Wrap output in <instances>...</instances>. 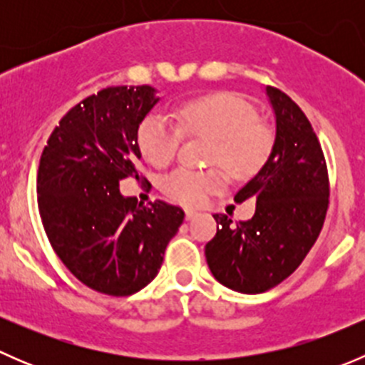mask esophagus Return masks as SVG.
I'll list each match as a JSON object with an SVG mask.
<instances>
[{
	"label": "esophagus",
	"mask_w": 365,
	"mask_h": 365,
	"mask_svg": "<svg viewBox=\"0 0 365 365\" xmlns=\"http://www.w3.org/2000/svg\"><path fill=\"white\" fill-rule=\"evenodd\" d=\"M197 217V212H194V210H185V219L187 220H192Z\"/></svg>",
	"instance_id": "esophagus-1"
}]
</instances>
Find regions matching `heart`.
I'll return each mask as SVG.
<instances>
[{
	"mask_svg": "<svg viewBox=\"0 0 365 365\" xmlns=\"http://www.w3.org/2000/svg\"><path fill=\"white\" fill-rule=\"evenodd\" d=\"M178 123L164 114H152L138 130L139 148L152 164L165 165L176 155L182 130L212 139L210 164H220L233 176L254 175L272 152V132L259 123L249 102L233 93H212L190 98L175 111ZM219 171L178 168L162 182V189L178 203L197 206L222 189Z\"/></svg>",
	"mask_w": 365,
	"mask_h": 365,
	"instance_id": "heart-1",
	"label": "heart"
}]
</instances>
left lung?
I'll return each instance as SVG.
<instances>
[{
  "mask_svg": "<svg viewBox=\"0 0 365 365\" xmlns=\"http://www.w3.org/2000/svg\"><path fill=\"white\" fill-rule=\"evenodd\" d=\"M275 116V139L263 168L235 201L256 200L245 222L215 213L217 233L205 256L213 277L238 293L268 292L297 270L314 245L329 208V173L304 111L277 88H264Z\"/></svg>",
  "mask_w": 365,
  "mask_h": 365,
  "instance_id": "obj_1",
  "label": "left lung"
}]
</instances>
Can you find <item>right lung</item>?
Masks as SVG:
<instances>
[{
  "label": "right lung",
  "instance_id": "add662e5",
  "mask_svg": "<svg viewBox=\"0 0 365 365\" xmlns=\"http://www.w3.org/2000/svg\"><path fill=\"white\" fill-rule=\"evenodd\" d=\"M159 101L148 84L106 88L61 118L40 159L36 192L47 238L83 284L106 295L148 286L185 217L180 206H143L120 192L121 180L139 178V125Z\"/></svg>",
  "mask_w": 365,
  "mask_h": 365
}]
</instances>
